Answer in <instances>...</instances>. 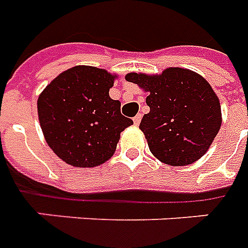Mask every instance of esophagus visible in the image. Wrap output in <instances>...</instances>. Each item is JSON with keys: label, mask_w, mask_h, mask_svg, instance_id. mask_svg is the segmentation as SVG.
I'll list each match as a JSON object with an SVG mask.
<instances>
[{"label": "esophagus", "mask_w": 248, "mask_h": 248, "mask_svg": "<svg viewBox=\"0 0 248 248\" xmlns=\"http://www.w3.org/2000/svg\"><path fill=\"white\" fill-rule=\"evenodd\" d=\"M140 120H141V115L138 113V115L133 117V123H135V125H139V124H140Z\"/></svg>", "instance_id": "obj_1"}]
</instances>
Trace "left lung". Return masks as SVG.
Returning <instances> with one entry per match:
<instances>
[{"mask_svg":"<svg viewBox=\"0 0 248 248\" xmlns=\"http://www.w3.org/2000/svg\"><path fill=\"white\" fill-rule=\"evenodd\" d=\"M125 80L149 93L140 129L152 155L175 167L199 160L222 125L220 103L204 77L167 68L160 75L128 73Z\"/></svg>","mask_w":248,"mask_h":248,"instance_id":"obj_1","label":"left lung"}]
</instances>
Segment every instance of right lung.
I'll return each instance as SVG.
<instances>
[{"label": "right lung", "mask_w": 248, "mask_h": 248, "mask_svg": "<svg viewBox=\"0 0 248 248\" xmlns=\"http://www.w3.org/2000/svg\"><path fill=\"white\" fill-rule=\"evenodd\" d=\"M116 75L88 65L60 73L37 100L38 120L48 145L61 160L87 168L115 154L120 133L133 121L109 97Z\"/></svg>", "instance_id": "right-lung-1"}]
</instances>
